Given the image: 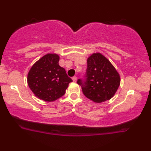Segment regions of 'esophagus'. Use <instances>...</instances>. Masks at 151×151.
Wrapping results in <instances>:
<instances>
[{
    "instance_id": "esophagus-1",
    "label": "esophagus",
    "mask_w": 151,
    "mask_h": 151,
    "mask_svg": "<svg viewBox=\"0 0 151 151\" xmlns=\"http://www.w3.org/2000/svg\"><path fill=\"white\" fill-rule=\"evenodd\" d=\"M72 80H73L74 82H76V80H77V77H76V76H73V77L72 78Z\"/></svg>"
}]
</instances>
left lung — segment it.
Segmentation results:
<instances>
[{
    "label": "left lung",
    "mask_w": 151,
    "mask_h": 151,
    "mask_svg": "<svg viewBox=\"0 0 151 151\" xmlns=\"http://www.w3.org/2000/svg\"><path fill=\"white\" fill-rule=\"evenodd\" d=\"M86 80H78L86 98L96 103L109 100L120 84V76L104 55L93 53L87 58Z\"/></svg>",
    "instance_id": "1"
}]
</instances>
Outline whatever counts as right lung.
I'll return each instance as SVG.
<instances>
[{"label":"right lung","instance_id":"obj_1","mask_svg":"<svg viewBox=\"0 0 151 151\" xmlns=\"http://www.w3.org/2000/svg\"><path fill=\"white\" fill-rule=\"evenodd\" d=\"M60 56L47 53L35 63L27 74L29 87L35 96L46 102H53L64 96L72 80L59 65Z\"/></svg>","mask_w":151,"mask_h":151}]
</instances>
